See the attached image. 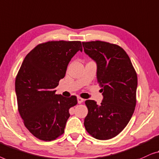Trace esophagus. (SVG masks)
Masks as SVG:
<instances>
[{"mask_svg": "<svg viewBox=\"0 0 159 159\" xmlns=\"http://www.w3.org/2000/svg\"><path fill=\"white\" fill-rule=\"evenodd\" d=\"M77 100H78V103H79V104H81V103L84 102V99H83L82 98H80V97H78Z\"/></svg>", "mask_w": 159, "mask_h": 159, "instance_id": "1", "label": "esophagus"}]
</instances>
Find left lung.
Wrapping results in <instances>:
<instances>
[{
  "instance_id": "8db88e82",
  "label": "left lung",
  "mask_w": 159,
  "mask_h": 159,
  "mask_svg": "<svg viewBox=\"0 0 159 159\" xmlns=\"http://www.w3.org/2000/svg\"><path fill=\"white\" fill-rule=\"evenodd\" d=\"M84 52L97 66V81L103 100L85 102L86 131L99 140L111 139L128 124L136 105L138 77L131 60L121 47L102 41L82 42Z\"/></svg>"
}]
</instances>
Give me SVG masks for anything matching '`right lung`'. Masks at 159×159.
<instances>
[{
	"instance_id": "right-lung-1",
	"label": "right lung",
	"mask_w": 159,
	"mask_h": 159,
	"mask_svg": "<svg viewBox=\"0 0 159 159\" xmlns=\"http://www.w3.org/2000/svg\"><path fill=\"white\" fill-rule=\"evenodd\" d=\"M82 52L80 41H51L38 44L24 58L16 78L18 109L29 131L44 141L62 135L77 104L75 96L56 94L55 88L66 75L71 58Z\"/></svg>"
}]
</instances>
